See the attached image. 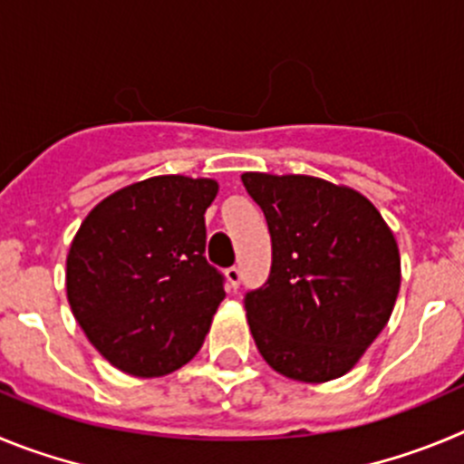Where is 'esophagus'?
<instances>
[{
    "label": "esophagus",
    "instance_id": "1",
    "mask_svg": "<svg viewBox=\"0 0 464 464\" xmlns=\"http://www.w3.org/2000/svg\"><path fill=\"white\" fill-rule=\"evenodd\" d=\"M224 275H227V282L231 289H237V286H240V279H242L240 268H236V266H233V268H228Z\"/></svg>",
    "mask_w": 464,
    "mask_h": 464
}]
</instances>
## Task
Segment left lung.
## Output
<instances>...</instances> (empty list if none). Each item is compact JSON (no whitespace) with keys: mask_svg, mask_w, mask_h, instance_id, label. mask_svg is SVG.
Returning <instances> with one entry per match:
<instances>
[{"mask_svg":"<svg viewBox=\"0 0 464 464\" xmlns=\"http://www.w3.org/2000/svg\"><path fill=\"white\" fill-rule=\"evenodd\" d=\"M273 240L268 282L245 298L263 361L324 383L356 365L400 291L393 231L361 191L312 175L242 173Z\"/></svg>","mask_w":464,"mask_h":464,"instance_id":"8db88e82","label":"left lung"}]
</instances>
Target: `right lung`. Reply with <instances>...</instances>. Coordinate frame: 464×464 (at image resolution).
Instances as JSON below:
<instances>
[{
  "mask_svg": "<svg viewBox=\"0 0 464 464\" xmlns=\"http://www.w3.org/2000/svg\"><path fill=\"white\" fill-rule=\"evenodd\" d=\"M212 178L157 175L112 191L66 256V298L90 344L131 377H164L198 353L224 300L206 261Z\"/></svg>",
  "mask_w": 464,
  "mask_h": 464,
  "instance_id": "1",
  "label": "right lung"
}]
</instances>
